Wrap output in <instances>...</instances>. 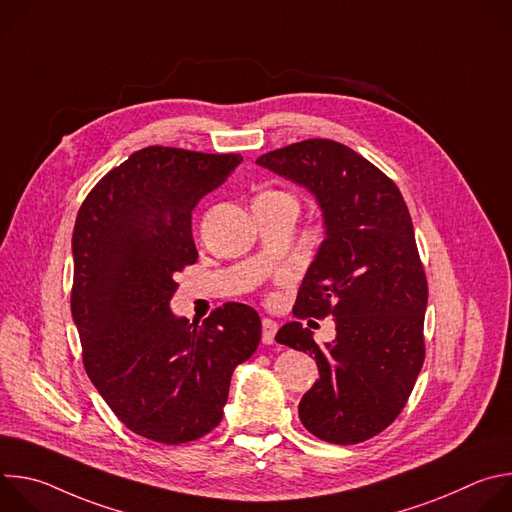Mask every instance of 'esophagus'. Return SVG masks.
<instances>
[{
    "instance_id": "1",
    "label": "esophagus",
    "mask_w": 512,
    "mask_h": 512,
    "mask_svg": "<svg viewBox=\"0 0 512 512\" xmlns=\"http://www.w3.org/2000/svg\"><path fill=\"white\" fill-rule=\"evenodd\" d=\"M277 322L275 320H269V318H265L263 322H261V330H263V334H261V340H263V344H273L275 342V334H277Z\"/></svg>"
}]
</instances>
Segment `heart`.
<instances>
[{
  "mask_svg": "<svg viewBox=\"0 0 512 512\" xmlns=\"http://www.w3.org/2000/svg\"><path fill=\"white\" fill-rule=\"evenodd\" d=\"M261 196H287V194H281V192H265Z\"/></svg>",
  "mask_w": 512,
  "mask_h": 512,
  "instance_id": "1",
  "label": "heart"
}]
</instances>
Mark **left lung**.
Returning <instances> with one entry per match:
<instances>
[{
  "instance_id": "left-lung-1",
  "label": "left lung",
  "mask_w": 512,
  "mask_h": 512,
  "mask_svg": "<svg viewBox=\"0 0 512 512\" xmlns=\"http://www.w3.org/2000/svg\"><path fill=\"white\" fill-rule=\"evenodd\" d=\"M257 166L306 188L324 218V241L306 271L294 316H332L336 338L287 322L275 340L314 354L320 379L302 397L304 427L350 446L381 433L405 407L425 358L427 279L399 188L332 139L263 154Z\"/></svg>"
}]
</instances>
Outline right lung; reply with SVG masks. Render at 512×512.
Segmentation results:
<instances>
[{
    "label": "right lung",
    "mask_w": 512,
    "mask_h": 512,
    "mask_svg": "<svg viewBox=\"0 0 512 512\" xmlns=\"http://www.w3.org/2000/svg\"><path fill=\"white\" fill-rule=\"evenodd\" d=\"M243 162L152 145L85 198L72 233L70 310L89 379L123 421L176 446L223 419L237 364L259 346V314L229 302L202 324L176 316V273L196 263L192 208Z\"/></svg>",
    "instance_id": "obj_1"
}]
</instances>
